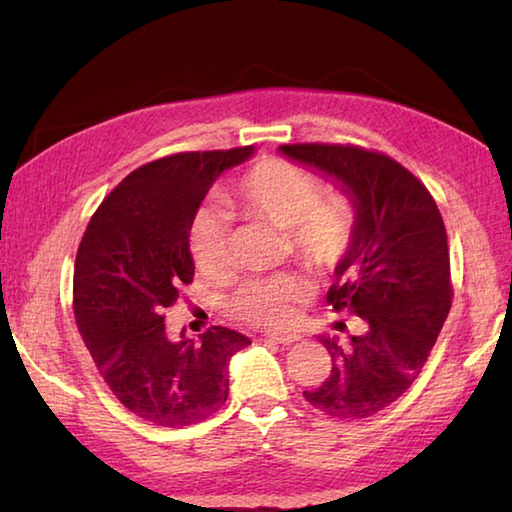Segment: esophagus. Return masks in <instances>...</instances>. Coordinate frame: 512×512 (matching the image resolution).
Wrapping results in <instances>:
<instances>
[{"mask_svg": "<svg viewBox=\"0 0 512 512\" xmlns=\"http://www.w3.org/2000/svg\"><path fill=\"white\" fill-rule=\"evenodd\" d=\"M266 336L280 345H293L300 341V334H289V332H268Z\"/></svg>", "mask_w": 512, "mask_h": 512, "instance_id": "34e87169", "label": "esophagus"}]
</instances>
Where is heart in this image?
I'll list each match as a JSON object with an SVG mask.
<instances>
[{
	"label": "heart",
	"instance_id": "heart-1",
	"mask_svg": "<svg viewBox=\"0 0 512 512\" xmlns=\"http://www.w3.org/2000/svg\"><path fill=\"white\" fill-rule=\"evenodd\" d=\"M235 198L246 212L287 230L293 253L314 271H332L348 255L354 230L350 207L341 198H320L318 180L307 171L284 160H262L241 178ZM189 248L203 273L225 271L230 262V219L223 207L205 205L196 212ZM307 296V282L298 275L253 277L239 284L228 309L246 323L287 327Z\"/></svg>",
	"mask_w": 512,
	"mask_h": 512
}]
</instances>
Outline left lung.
<instances>
[{
  "instance_id": "8db88e82",
  "label": "left lung",
  "mask_w": 512,
  "mask_h": 512,
  "mask_svg": "<svg viewBox=\"0 0 512 512\" xmlns=\"http://www.w3.org/2000/svg\"><path fill=\"white\" fill-rule=\"evenodd\" d=\"M277 151L334 183L352 203V246L334 268L327 302L366 323V332L345 345L318 336L332 370L302 395L332 418H370L420 375L452 307L443 216L427 187L388 155L341 144H284Z\"/></svg>"
}]
</instances>
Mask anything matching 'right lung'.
I'll return each mask as SVG.
<instances>
[{
    "label": "right lung",
    "instance_id": "right-lung-1",
    "mask_svg": "<svg viewBox=\"0 0 512 512\" xmlns=\"http://www.w3.org/2000/svg\"><path fill=\"white\" fill-rule=\"evenodd\" d=\"M255 146L178 153L135 169L90 219L74 266V314L117 400L160 427L196 424L221 409L230 359L244 334L212 327L198 341L169 339L162 311L194 277L189 228L223 171Z\"/></svg>",
    "mask_w": 512,
    "mask_h": 512
}]
</instances>
